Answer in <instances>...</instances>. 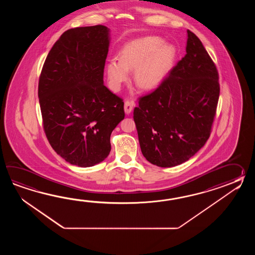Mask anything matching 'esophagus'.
<instances>
[{"label":"esophagus","instance_id":"1","mask_svg":"<svg viewBox=\"0 0 255 255\" xmlns=\"http://www.w3.org/2000/svg\"><path fill=\"white\" fill-rule=\"evenodd\" d=\"M133 107H134V102L133 101H126L125 106H124V110L127 115H129L132 110H133Z\"/></svg>","mask_w":255,"mask_h":255}]
</instances>
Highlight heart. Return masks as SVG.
<instances>
[{
  "mask_svg": "<svg viewBox=\"0 0 255 255\" xmlns=\"http://www.w3.org/2000/svg\"><path fill=\"white\" fill-rule=\"evenodd\" d=\"M176 48L155 36L135 39L121 49L120 58L112 57L106 66L109 86L120 90L133 71V81L143 91L159 87L171 70L176 59Z\"/></svg>",
  "mask_w": 255,
  "mask_h": 255,
  "instance_id": "heart-1",
  "label": "heart"
}]
</instances>
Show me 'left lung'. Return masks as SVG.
Wrapping results in <instances>:
<instances>
[{
	"instance_id": "1",
	"label": "left lung",
	"mask_w": 255,
	"mask_h": 255,
	"mask_svg": "<svg viewBox=\"0 0 255 255\" xmlns=\"http://www.w3.org/2000/svg\"><path fill=\"white\" fill-rule=\"evenodd\" d=\"M184 57L134 109L141 152L161 168L180 165L205 145L220 96L218 71L201 40L187 31Z\"/></svg>"
}]
</instances>
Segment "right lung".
<instances>
[{
  "mask_svg": "<svg viewBox=\"0 0 255 255\" xmlns=\"http://www.w3.org/2000/svg\"><path fill=\"white\" fill-rule=\"evenodd\" d=\"M110 29L67 30L43 64L38 98L49 143L66 162L83 168L102 162L110 135L124 120V102L104 86Z\"/></svg>",
  "mask_w": 255,
  "mask_h": 255,
  "instance_id": "right-lung-1",
  "label": "right lung"
}]
</instances>
